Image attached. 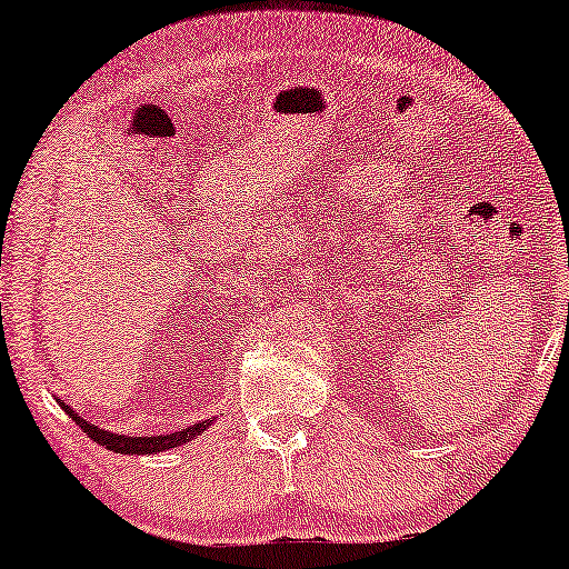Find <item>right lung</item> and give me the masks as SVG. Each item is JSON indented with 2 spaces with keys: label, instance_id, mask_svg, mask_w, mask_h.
<instances>
[{
  "label": "right lung",
  "instance_id": "add662e5",
  "mask_svg": "<svg viewBox=\"0 0 569 569\" xmlns=\"http://www.w3.org/2000/svg\"><path fill=\"white\" fill-rule=\"evenodd\" d=\"M63 410L68 416H71L73 421L79 423L84 432L92 437L94 442H100L102 448L113 450V453H134V456H142V453H161V450H169V448H177V445L182 442H190L196 435H201L203 429L209 427V421H201V423H193V427L182 429V432H174V435H156V437H129V435H113V432H106V429L94 427V423H89L87 419H81L71 410V406H66V402H60Z\"/></svg>",
  "mask_w": 569,
  "mask_h": 569
}]
</instances>
